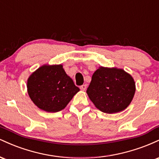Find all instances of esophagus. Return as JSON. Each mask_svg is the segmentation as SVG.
Wrapping results in <instances>:
<instances>
[{
    "label": "esophagus",
    "instance_id": "obj_1",
    "mask_svg": "<svg viewBox=\"0 0 159 159\" xmlns=\"http://www.w3.org/2000/svg\"><path fill=\"white\" fill-rule=\"evenodd\" d=\"M80 89H81V90H83V91H84L86 89H87V84H83V85H81V87H80Z\"/></svg>",
    "mask_w": 159,
    "mask_h": 159
}]
</instances>
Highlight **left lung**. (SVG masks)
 Wrapping results in <instances>:
<instances>
[{
	"mask_svg": "<svg viewBox=\"0 0 159 159\" xmlns=\"http://www.w3.org/2000/svg\"><path fill=\"white\" fill-rule=\"evenodd\" d=\"M135 90L134 78L124 69L100 66L93 75L87 93L96 108L115 114L130 105Z\"/></svg>",
	"mask_w": 159,
	"mask_h": 159,
	"instance_id": "left-lung-1",
	"label": "left lung"
}]
</instances>
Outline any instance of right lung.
<instances>
[{
    "label": "right lung",
    "instance_id": "obj_1",
    "mask_svg": "<svg viewBox=\"0 0 159 159\" xmlns=\"http://www.w3.org/2000/svg\"><path fill=\"white\" fill-rule=\"evenodd\" d=\"M27 93L36 106L49 113L64 109L80 89L62 64H44L30 75Z\"/></svg>",
    "mask_w": 159,
    "mask_h": 159
}]
</instances>
